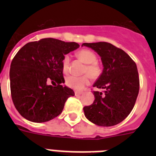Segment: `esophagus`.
<instances>
[{"instance_id":"esophagus-1","label":"esophagus","mask_w":156,"mask_h":156,"mask_svg":"<svg viewBox=\"0 0 156 156\" xmlns=\"http://www.w3.org/2000/svg\"><path fill=\"white\" fill-rule=\"evenodd\" d=\"M75 96H80V95H81V94H82V93L79 92V91H75Z\"/></svg>"}]
</instances>
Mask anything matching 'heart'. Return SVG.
Listing matches in <instances>:
<instances>
[{"instance_id": "obj_1", "label": "heart", "mask_w": 156, "mask_h": 156, "mask_svg": "<svg viewBox=\"0 0 156 156\" xmlns=\"http://www.w3.org/2000/svg\"><path fill=\"white\" fill-rule=\"evenodd\" d=\"M77 57L82 62L86 63L84 69L85 75L81 76L70 75L66 78V84L69 87L77 90H81L90 82L92 79H97L102 73V68L100 64L97 62V56L95 53L87 49L80 50L76 53ZM69 62L70 57L69 55H66L62 59V70L65 73H68L69 71Z\"/></svg>"}]
</instances>
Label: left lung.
Returning a JSON list of instances; mask_svg holds the SVG:
<instances>
[{
	"label": "left lung",
	"instance_id": "1",
	"mask_svg": "<svg viewBox=\"0 0 156 156\" xmlns=\"http://www.w3.org/2000/svg\"><path fill=\"white\" fill-rule=\"evenodd\" d=\"M100 56L103 71L94 87V103L84 106L86 118L95 125L110 127L125 120L133 109L140 90V78L134 61L123 50L107 42L84 43Z\"/></svg>",
	"mask_w": 156,
	"mask_h": 156
}]
</instances>
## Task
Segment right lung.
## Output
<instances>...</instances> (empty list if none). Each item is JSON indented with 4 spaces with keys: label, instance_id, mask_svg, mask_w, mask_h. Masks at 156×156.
<instances>
[{
    "label": "right lung",
    "instance_id": "right-lung-1",
    "mask_svg": "<svg viewBox=\"0 0 156 156\" xmlns=\"http://www.w3.org/2000/svg\"><path fill=\"white\" fill-rule=\"evenodd\" d=\"M78 48L75 42L44 38L26 44L17 52L10 65V92L23 118L41 123L61 114L69 97L75 95L71 88L62 85V59Z\"/></svg>",
    "mask_w": 156,
    "mask_h": 156
}]
</instances>
